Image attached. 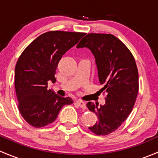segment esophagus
<instances>
[{
  "label": "esophagus",
  "instance_id": "esophagus-1",
  "mask_svg": "<svg viewBox=\"0 0 158 158\" xmlns=\"http://www.w3.org/2000/svg\"><path fill=\"white\" fill-rule=\"evenodd\" d=\"M76 103H77V104L80 106V108H82V109H86V105H85V103L84 102L81 101V100H78V101H76Z\"/></svg>",
  "mask_w": 158,
  "mask_h": 158
}]
</instances>
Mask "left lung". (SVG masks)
Listing matches in <instances>:
<instances>
[{
	"label": "left lung",
	"instance_id": "left-lung-1",
	"mask_svg": "<svg viewBox=\"0 0 158 158\" xmlns=\"http://www.w3.org/2000/svg\"><path fill=\"white\" fill-rule=\"evenodd\" d=\"M76 47L90 49L103 86L101 90L107 93L104 106L92 102L86 104L98 117L89 128L97 135H107L121 126L135 106L139 88L135 58L120 40L107 33H89Z\"/></svg>",
	"mask_w": 158,
	"mask_h": 158
}]
</instances>
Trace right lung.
Segmentation results:
<instances>
[{
	"mask_svg": "<svg viewBox=\"0 0 158 158\" xmlns=\"http://www.w3.org/2000/svg\"><path fill=\"white\" fill-rule=\"evenodd\" d=\"M85 33L49 31L35 39L23 50L15 66L16 94L18 109L24 120L35 128H42L56 119L60 109L73 103L51 89L56 82V70L63 54L76 45Z\"/></svg>",
	"mask_w": 158,
	"mask_h": 158,
	"instance_id": "add662e5",
	"label": "right lung"
}]
</instances>
